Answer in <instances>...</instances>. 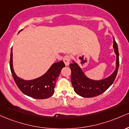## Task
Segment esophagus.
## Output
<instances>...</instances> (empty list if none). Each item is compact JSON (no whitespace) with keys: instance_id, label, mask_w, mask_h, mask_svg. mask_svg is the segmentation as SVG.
<instances>
[{"instance_id":"esophagus-1","label":"esophagus","mask_w":129,"mask_h":129,"mask_svg":"<svg viewBox=\"0 0 129 129\" xmlns=\"http://www.w3.org/2000/svg\"><path fill=\"white\" fill-rule=\"evenodd\" d=\"M63 61H64V64H66V66H68L71 61L70 57H69V55L64 56V57L63 58Z\"/></svg>"}]
</instances>
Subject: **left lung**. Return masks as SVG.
<instances>
[{
  "instance_id": "obj_1",
  "label": "left lung",
  "mask_w": 129,
  "mask_h": 129,
  "mask_svg": "<svg viewBox=\"0 0 129 129\" xmlns=\"http://www.w3.org/2000/svg\"><path fill=\"white\" fill-rule=\"evenodd\" d=\"M113 47L116 54V68L115 72L108 78L101 80H92L86 77L81 70L80 68L75 62L69 64L71 70V80L75 92L84 98H92L105 92L115 81L118 69L119 60L118 45L113 39Z\"/></svg>"
}]
</instances>
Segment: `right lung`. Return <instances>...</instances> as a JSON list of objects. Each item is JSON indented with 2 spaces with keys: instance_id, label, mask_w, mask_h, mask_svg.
<instances>
[{
  "instance_id": "obj_1",
  "label": "right lung",
  "mask_w": 129,
  "mask_h": 129,
  "mask_svg": "<svg viewBox=\"0 0 129 129\" xmlns=\"http://www.w3.org/2000/svg\"><path fill=\"white\" fill-rule=\"evenodd\" d=\"M12 48L10 60V70L16 84L24 94L37 99H47L53 94L56 81L65 64L63 61L54 63L44 75L33 80H24L16 76L12 63Z\"/></svg>"
}]
</instances>
